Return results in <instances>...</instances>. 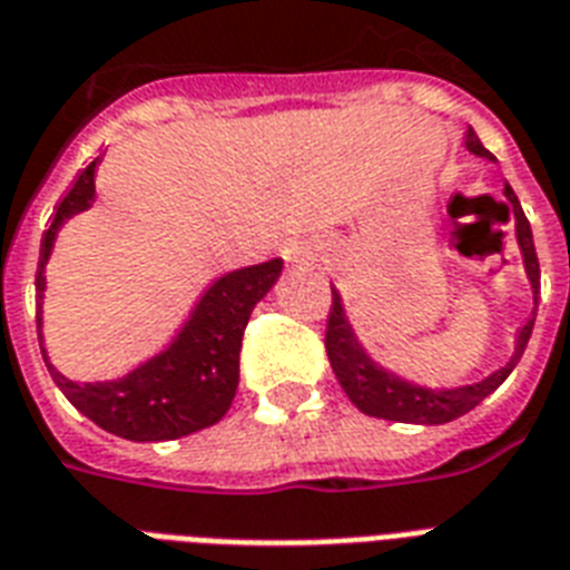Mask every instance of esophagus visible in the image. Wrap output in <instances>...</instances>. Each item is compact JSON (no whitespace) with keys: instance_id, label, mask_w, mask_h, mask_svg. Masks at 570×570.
Masks as SVG:
<instances>
[{"instance_id":"1","label":"esophagus","mask_w":570,"mask_h":570,"mask_svg":"<svg viewBox=\"0 0 570 570\" xmlns=\"http://www.w3.org/2000/svg\"><path fill=\"white\" fill-rule=\"evenodd\" d=\"M293 257H298V250H293Z\"/></svg>"}]
</instances>
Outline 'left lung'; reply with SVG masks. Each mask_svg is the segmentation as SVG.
I'll return each mask as SVG.
<instances>
[{"mask_svg": "<svg viewBox=\"0 0 570 570\" xmlns=\"http://www.w3.org/2000/svg\"><path fill=\"white\" fill-rule=\"evenodd\" d=\"M468 147L476 156H485V159H494L488 154L482 141L476 138V132L470 129L468 132ZM505 197L512 200L514 218H518V242H521L523 259H527V272H530L532 289H535V307H539V257H535V245H532V230L527 215H523L521 204H518V195L512 191V186L505 183ZM532 325L535 320H527L521 331H518V346H514L512 361L497 370L494 375L476 381V384H468V387L455 390H429V387H414L407 381L396 379L387 370L375 366L370 357L364 355V348L357 346L355 334L348 328L346 316H343V304L334 293H331V311L328 322H325V352H328L331 370L337 375L340 387L346 390V396L355 402L357 411H364L370 416H381V420H393V423H425V425H441L450 423L455 416L468 414L473 407L494 393L509 373H512L518 361H521L523 348L530 343Z\"/></svg>", "mask_w": 570, "mask_h": 570, "instance_id": "obj_1", "label": "left lung"}]
</instances>
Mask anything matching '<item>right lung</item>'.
Returning a JSON list of instances; mask_svg holds the SVG:
<instances>
[{
  "instance_id": "add662e5",
  "label": "right lung",
  "mask_w": 570,
  "mask_h": 570,
  "mask_svg": "<svg viewBox=\"0 0 570 570\" xmlns=\"http://www.w3.org/2000/svg\"><path fill=\"white\" fill-rule=\"evenodd\" d=\"M100 159L76 174L73 186L58 200L52 224L43 230L38 259V302L43 293V263H47L58 224L88 209L94 200V168ZM284 263L268 259L259 266L239 268L218 277L191 311V320L174 340L171 348L118 381L76 384L56 366L47 370L61 393L88 420L106 432L127 441H174L206 425H215L227 414L239 387L242 334L254 304L272 289ZM40 322V316H38ZM43 352V348H40Z\"/></svg>"
}]
</instances>
